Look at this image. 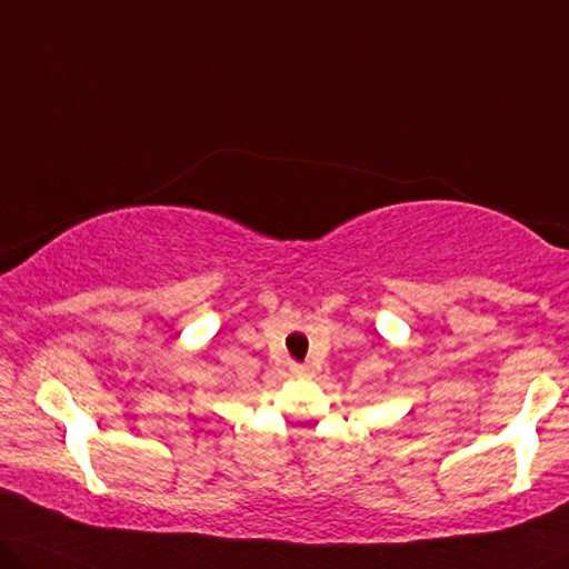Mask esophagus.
<instances>
[{
    "mask_svg": "<svg viewBox=\"0 0 569 569\" xmlns=\"http://www.w3.org/2000/svg\"><path fill=\"white\" fill-rule=\"evenodd\" d=\"M288 372H291V376H307L309 372V366H301V362H291V366H288Z\"/></svg>",
    "mask_w": 569,
    "mask_h": 569,
    "instance_id": "obj_1",
    "label": "esophagus"
}]
</instances>
